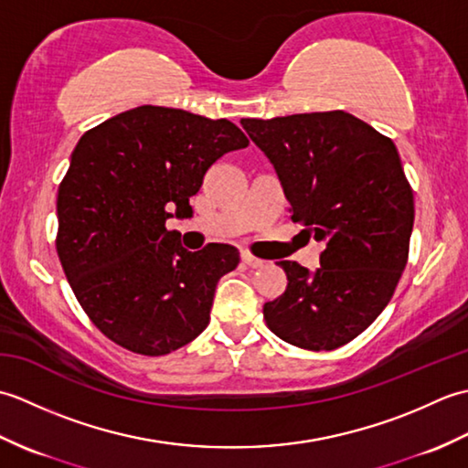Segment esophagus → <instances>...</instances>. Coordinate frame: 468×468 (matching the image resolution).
Wrapping results in <instances>:
<instances>
[{
    "mask_svg": "<svg viewBox=\"0 0 468 468\" xmlns=\"http://www.w3.org/2000/svg\"><path fill=\"white\" fill-rule=\"evenodd\" d=\"M243 261H245L247 265H250V267H253V270H260V267L265 265L263 260H260V257H255V255H251V253H243Z\"/></svg>",
    "mask_w": 468,
    "mask_h": 468,
    "instance_id": "obj_1",
    "label": "esophagus"
}]
</instances>
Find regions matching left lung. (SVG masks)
Returning <instances> with one entry per match:
<instances>
[{"mask_svg":"<svg viewBox=\"0 0 468 468\" xmlns=\"http://www.w3.org/2000/svg\"><path fill=\"white\" fill-rule=\"evenodd\" d=\"M273 163L292 221L324 243L310 273L282 261L285 292L263 305L283 342L322 352L360 335L388 302L409 261L414 195L390 138L344 111L243 118Z\"/></svg>","mask_w":468,"mask_h":468,"instance_id":"obj_1","label":"left lung"}]
</instances>
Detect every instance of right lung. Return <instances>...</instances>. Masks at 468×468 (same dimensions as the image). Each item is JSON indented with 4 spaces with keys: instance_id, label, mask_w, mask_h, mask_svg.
Masks as SVG:
<instances>
[{
    "instance_id": "add662e5",
    "label": "right lung",
    "mask_w": 468,
    "mask_h": 468,
    "mask_svg": "<svg viewBox=\"0 0 468 468\" xmlns=\"http://www.w3.org/2000/svg\"><path fill=\"white\" fill-rule=\"evenodd\" d=\"M250 144L233 122L138 106L82 134L58 188L56 251L78 303L108 340L166 356L208 324L217 282L239 263L231 245L186 251L168 208L193 213L205 173Z\"/></svg>"
}]
</instances>
